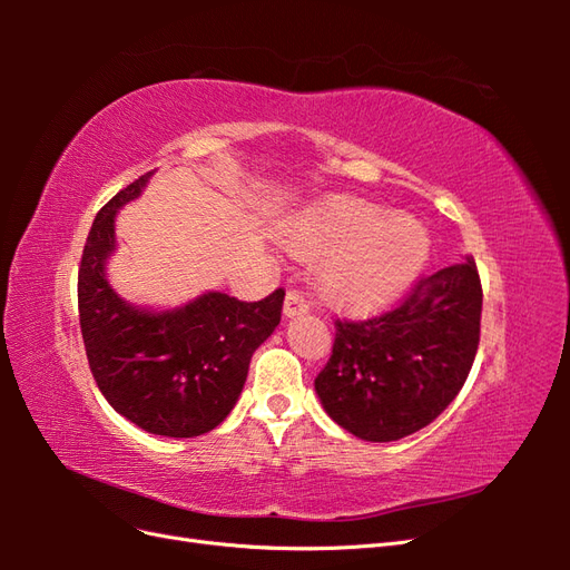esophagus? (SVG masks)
Masks as SVG:
<instances>
[{
	"instance_id": "obj_1",
	"label": "esophagus",
	"mask_w": 570,
	"mask_h": 570,
	"mask_svg": "<svg viewBox=\"0 0 570 570\" xmlns=\"http://www.w3.org/2000/svg\"><path fill=\"white\" fill-rule=\"evenodd\" d=\"M283 312H285V316L287 318H292V316H299V314H306L308 312V302L304 299V295L299 289H289L287 295H285V306H283Z\"/></svg>"
}]
</instances>
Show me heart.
I'll use <instances>...</instances> for the list:
<instances>
[{
  "instance_id": "obj_1",
  "label": "heart",
  "mask_w": 570,
  "mask_h": 570,
  "mask_svg": "<svg viewBox=\"0 0 570 570\" xmlns=\"http://www.w3.org/2000/svg\"><path fill=\"white\" fill-rule=\"evenodd\" d=\"M299 256L325 254L318 278L335 304L373 312L396 299L425 268L430 237L409 214L356 197H327L287 239Z\"/></svg>"
}]
</instances>
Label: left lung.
<instances>
[{
  "mask_svg": "<svg viewBox=\"0 0 570 570\" xmlns=\"http://www.w3.org/2000/svg\"><path fill=\"white\" fill-rule=\"evenodd\" d=\"M482 287L473 256L425 275L400 306L335 321L316 394L337 425L366 442L402 440L433 423L471 373Z\"/></svg>",
  "mask_w": 570,
  "mask_h": 570,
  "instance_id": "8db88e82",
  "label": "left lung"
}]
</instances>
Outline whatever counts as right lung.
Instances as JSON below:
<instances>
[{"label":"right lung","mask_w":570,"mask_h":570,"mask_svg":"<svg viewBox=\"0 0 570 570\" xmlns=\"http://www.w3.org/2000/svg\"><path fill=\"white\" fill-rule=\"evenodd\" d=\"M149 178L120 189L92 223L78 271L80 333L97 387L120 416L151 435L197 438L233 411L252 354L281 323L285 289L262 302L204 292L168 312L120 299L107 278L114 220Z\"/></svg>","instance_id":"add662e5"}]
</instances>
